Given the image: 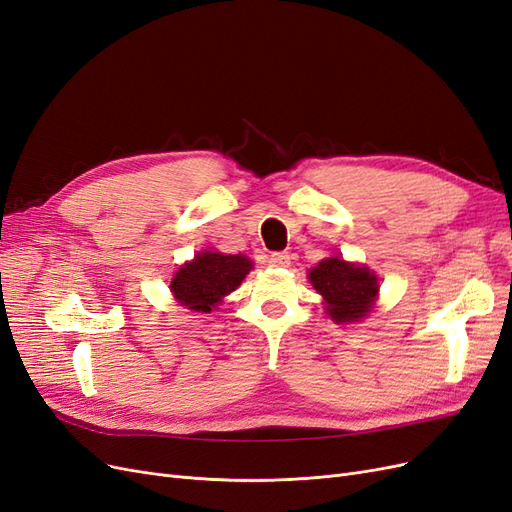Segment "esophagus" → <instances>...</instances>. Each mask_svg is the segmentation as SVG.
Returning a JSON list of instances; mask_svg holds the SVG:
<instances>
[{
	"label": "esophagus",
	"instance_id": "esophagus-1",
	"mask_svg": "<svg viewBox=\"0 0 512 512\" xmlns=\"http://www.w3.org/2000/svg\"><path fill=\"white\" fill-rule=\"evenodd\" d=\"M267 262H269V267H288V264H290V254L288 252L269 254Z\"/></svg>",
	"mask_w": 512,
	"mask_h": 512
}]
</instances>
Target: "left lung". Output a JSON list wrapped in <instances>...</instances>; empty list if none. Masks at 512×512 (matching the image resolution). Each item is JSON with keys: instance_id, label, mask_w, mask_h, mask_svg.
Masks as SVG:
<instances>
[{"instance_id": "obj_1", "label": "left lung", "mask_w": 512, "mask_h": 512, "mask_svg": "<svg viewBox=\"0 0 512 512\" xmlns=\"http://www.w3.org/2000/svg\"><path fill=\"white\" fill-rule=\"evenodd\" d=\"M309 281L324 296L326 313L337 324L360 322L373 309L379 292V279L373 271L341 256L326 258L313 267Z\"/></svg>"}]
</instances>
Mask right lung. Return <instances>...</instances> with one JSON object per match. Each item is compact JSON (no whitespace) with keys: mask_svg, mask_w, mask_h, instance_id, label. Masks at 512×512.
I'll return each mask as SVG.
<instances>
[{"mask_svg":"<svg viewBox=\"0 0 512 512\" xmlns=\"http://www.w3.org/2000/svg\"><path fill=\"white\" fill-rule=\"evenodd\" d=\"M252 260L243 254L201 252L178 269L171 279V292L182 307L211 313L226 294L241 286V281L252 271Z\"/></svg>","mask_w":512,"mask_h":512,"instance_id":"1","label":"right lung"}]
</instances>
